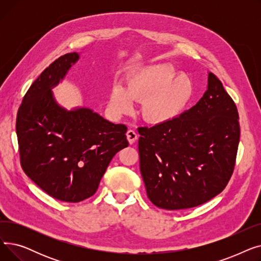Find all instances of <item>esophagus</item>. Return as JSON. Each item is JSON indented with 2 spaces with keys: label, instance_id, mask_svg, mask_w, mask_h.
<instances>
[{
  "label": "esophagus",
  "instance_id": "1",
  "mask_svg": "<svg viewBox=\"0 0 261 261\" xmlns=\"http://www.w3.org/2000/svg\"><path fill=\"white\" fill-rule=\"evenodd\" d=\"M127 140H128V142L130 143V144H134L135 143V141L138 140V133H136L134 130H132V129H129L128 131H127Z\"/></svg>",
  "mask_w": 261,
  "mask_h": 261
}]
</instances>
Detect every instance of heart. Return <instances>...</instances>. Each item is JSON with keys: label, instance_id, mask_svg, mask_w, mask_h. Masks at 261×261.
Here are the masks:
<instances>
[{"label": "heart", "instance_id": "b5f03b06", "mask_svg": "<svg viewBox=\"0 0 261 261\" xmlns=\"http://www.w3.org/2000/svg\"><path fill=\"white\" fill-rule=\"evenodd\" d=\"M172 65L158 63L143 66L127 80L126 87L116 85L109 95V109L114 115L129 114L135 102H143L146 121L161 125L179 116L193 96V85L177 75Z\"/></svg>", "mask_w": 261, "mask_h": 261}]
</instances>
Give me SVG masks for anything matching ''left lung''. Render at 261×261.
<instances>
[{
  "mask_svg": "<svg viewBox=\"0 0 261 261\" xmlns=\"http://www.w3.org/2000/svg\"><path fill=\"white\" fill-rule=\"evenodd\" d=\"M238 110L208 73L203 97L171 121L140 127V168L155 206L196 207L219 195L234 171L240 139Z\"/></svg>",
  "mask_w": 261,
  "mask_h": 261,
  "instance_id": "left-lung-1",
  "label": "left lung"
}]
</instances>
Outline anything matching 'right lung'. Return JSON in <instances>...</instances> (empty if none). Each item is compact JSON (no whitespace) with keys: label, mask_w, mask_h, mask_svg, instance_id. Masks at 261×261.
<instances>
[{"label":"right lung","mask_w":261,"mask_h":261,"mask_svg":"<svg viewBox=\"0 0 261 261\" xmlns=\"http://www.w3.org/2000/svg\"><path fill=\"white\" fill-rule=\"evenodd\" d=\"M77 53L55 60L23 97L16 130L21 166L50 197L77 203L92 197L113 156L129 145L127 127L88 108L67 111L51 89L64 78Z\"/></svg>","instance_id":"obj_1"}]
</instances>
